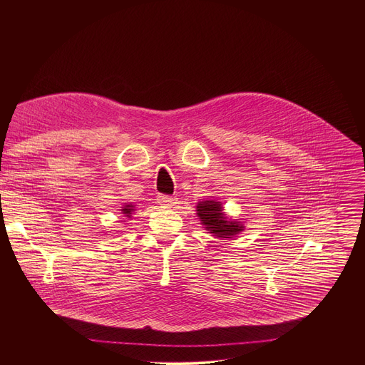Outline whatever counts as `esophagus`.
I'll use <instances>...</instances> for the list:
<instances>
[{"instance_id": "obj_1", "label": "esophagus", "mask_w": 365, "mask_h": 365, "mask_svg": "<svg viewBox=\"0 0 365 365\" xmlns=\"http://www.w3.org/2000/svg\"><path fill=\"white\" fill-rule=\"evenodd\" d=\"M175 200L176 199L173 196H168V195H159L158 196V202L162 206H172L175 203Z\"/></svg>"}]
</instances>
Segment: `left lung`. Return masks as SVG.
I'll return each mask as SVG.
<instances>
[{
	"instance_id": "8db88e82",
	"label": "left lung",
	"mask_w": 365,
	"mask_h": 365,
	"mask_svg": "<svg viewBox=\"0 0 365 365\" xmlns=\"http://www.w3.org/2000/svg\"><path fill=\"white\" fill-rule=\"evenodd\" d=\"M196 212L200 220V224L205 230L220 238H232L235 234L244 230L240 221H228L224 211L222 203L217 200H202L196 206Z\"/></svg>"
}]
</instances>
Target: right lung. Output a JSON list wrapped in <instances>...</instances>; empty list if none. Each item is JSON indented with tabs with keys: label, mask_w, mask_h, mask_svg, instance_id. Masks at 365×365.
Segmentation results:
<instances>
[{
	"label": "right lung",
	"mask_w": 365,
	"mask_h": 365,
	"mask_svg": "<svg viewBox=\"0 0 365 365\" xmlns=\"http://www.w3.org/2000/svg\"><path fill=\"white\" fill-rule=\"evenodd\" d=\"M135 210H134V206L131 205V203H125L124 206H123V210H121V212L124 214V217H127V218H131V214L134 212Z\"/></svg>",
	"instance_id": "right-lung-1"
}]
</instances>
